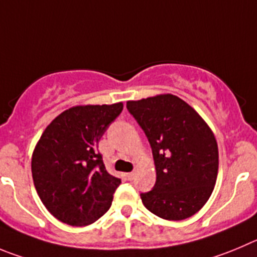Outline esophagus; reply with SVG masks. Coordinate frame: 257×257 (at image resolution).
<instances>
[{"instance_id": "34e87169", "label": "esophagus", "mask_w": 257, "mask_h": 257, "mask_svg": "<svg viewBox=\"0 0 257 257\" xmlns=\"http://www.w3.org/2000/svg\"><path fill=\"white\" fill-rule=\"evenodd\" d=\"M126 177H128V180H133L136 177V171H132L129 174H126Z\"/></svg>"}]
</instances>
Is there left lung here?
<instances>
[{"label":"left lung","instance_id":"left-lung-1","mask_svg":"<svg viewBox=\"0 0 257 257\" xmlns=\"http://www.w3.org/2000/svg\"><path fill=\"white\" fill-rule=\"evenodd\" d=\"M126 109L147 136L155 160V186L141 194L145 207L167 220L194 215L217 181L213 132L190 105L171 93L128 101Z\"/></svg>","mask_w":257,"mask_h":257}]
</instances>
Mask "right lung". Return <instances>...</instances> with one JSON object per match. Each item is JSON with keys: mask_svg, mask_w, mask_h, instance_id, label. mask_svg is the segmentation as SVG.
Listing matches in <instances>:
<instances>
[{"mask_svg": "<svg viewBox=\"0 0 257 257\" xmlns=\"http://www.w3.org/2000/svg\"><path fill=\"white\" fill-rule=\"evenodd\" d=\"M123 102L66 110L45 128L31 158L33 180L49 213L69 226H87L109 210L121 180L106 171L99 141Z\"/></svg>", "mask_w": 257, "mask_h": 257, "instance_id": "add662e5", "label": "right lung"}]
</instances>
